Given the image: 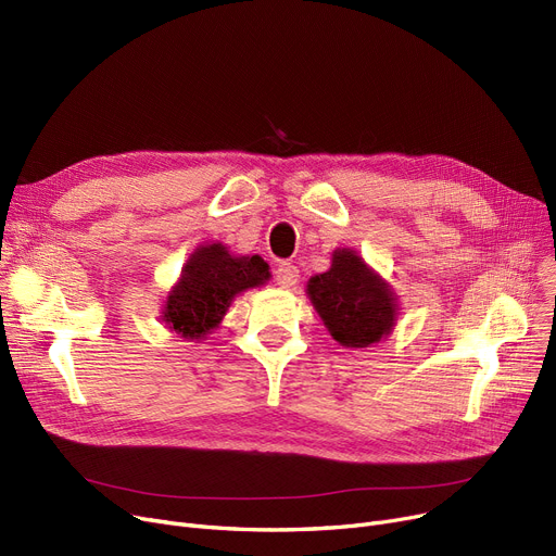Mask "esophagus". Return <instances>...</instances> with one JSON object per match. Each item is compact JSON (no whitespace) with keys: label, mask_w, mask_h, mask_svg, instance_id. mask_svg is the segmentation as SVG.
I'll list each match as a JSON object with an SVG mask.
<instances>
[{"label":"esophagus","mask_w":556,"mask_h":556,"mask_svg":"<svg viewBox=\"0 0 556 556\" xmlns=\"http://www.w3.org/2000/svg\"><path fill=\"white\" fill-rule=\"evenodd\" d=\"M275 279L281 288H293L300 281V270L293 263H281V266L275 270Z\"/></svg>","instance_id":"34e87169"}]
</instances>
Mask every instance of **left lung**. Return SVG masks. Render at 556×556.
<instances>
[{"label":"left lung","instance_id":"8db88e82","mask_svg":"<svg viewBox=\"0 0 556 556\" xmlns=\"http://www.w3.org/2000/svg\"><path fill=\"white\" fill-rule=\"evenodd\" d=\"M306 295L325 327L346 349H365L392 333L399 295L352 248L331 254V268L306 283Z\"/></svg>","mask_w":556,"mask_h":556}]
</instances>
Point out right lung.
<instances>
[{"label":"right lung","mask_w":556,"mask_h":556,"mask_svg":"<svg viewBox=\"0 0 556 556\" xmlns=\"http://www.w3.org/2000/svg\"><path fill=\"white\" fill-rule=\"evenodd\" d=\"M270 266L258 254L237 256L214 241L198 245L168 290L162 323L187 340H204L218 325L233 298L270 281Z\"/></svg>","instance_id":"add662e5"}]
</instances>
